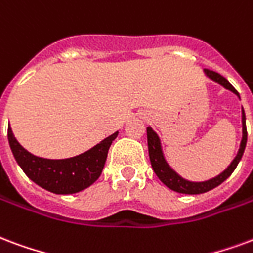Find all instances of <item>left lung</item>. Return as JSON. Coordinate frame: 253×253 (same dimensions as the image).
I'll use <instances>...</instances> for the list:
<instances>
[{
    "mask_svg": "<svg viewBox=\"0 0 253 253\" xmlns=\"http://www.w3.org/2000/svg\"><path fill=\"white\" fill-rule=\"evenodd\" d=\"M204 72H205V75H207L209 79L213 80V82H216V83H218L220 85H222L225 89H229L231 92H233L235 95H237V96L240 98L239 92L233 88V85H232L224 76H221L220 74H217L214 71H211V69H204ZM241 125H243V138H241L240 149L237 151L235 160L232 161L231 165H229L222 173L216 175L214 178L208 179V181H203V182L188 181V179L182 178L178 173H175V171L170 168L169 164L166 162V160H165L164 151H162V147H161L160 136L157 135V132H155L151 127H147V146H149V157H150L151 168L154 170V173L157 174V177H158L168 188L174 190V192H177V193L201 194L205 193V192H209V190H212V189H214L220 184H222V182L233 173V170L236 169V166L239 165V162H240L247 145V126L244 110H241Z\"/></svg>",
    "mask_w": 253,
    "mask_h": 253,
    "instance_id": "left-lung-1",
    "label": "left lung"
}]
</instances>
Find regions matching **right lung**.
<instances>
[{"instance_id":"obj_1","label":"right lung","mask_w":253,"mask_h":253,"mask_svg":"<svg viewBox=\"0 0 253 253\" xmlns=\"http://www.w3.org/2000/svg\"><path fill=\"white\" fill-rule=\"evenodd\" d=\"M118 136V131L83 154L65 160H48L25 150L7 127V139L17 164L28 177L48 192L72 194L88 188L100 177L107 160L108 149Z\"/></svg>"}]
</instances>
